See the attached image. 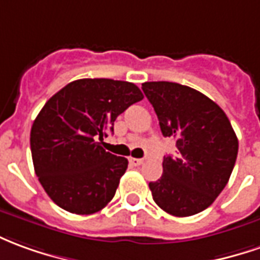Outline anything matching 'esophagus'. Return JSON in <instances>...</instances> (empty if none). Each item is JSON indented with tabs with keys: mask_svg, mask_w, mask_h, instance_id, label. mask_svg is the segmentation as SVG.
Wrapping results in <instances>:
<instances>
[{
	"mask_svg": "<svg viewBox=\"0 0 260 260\" xmlns=\"http://www.w3.org/2000/svg\"><path fill=\"white\" fill-rule=\"evenodd\" d=\"M128 162L132 164V165H134V167H139V165H141V164L144 162V159H141V158H133V156H130V158H128Z\"/></svg>",
	"mask_w": 260,
	"mask_h": 260,
	"instance_id": "1",
	"label": "esophagus"
}]
</instances>
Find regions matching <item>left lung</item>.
Returning <instances> with one entry per match:
<instances>
[{"mask_svg":"<svg viewBox=\"0 0 260 260\" xmlns=\"http://www.w3.org/2000/svg\"><path fill=\"white\" fill-rule=\"evenodd\" d=\"M161 132L176 140L175 156H164L162 176L150 182L152 199L175 217L209 207L228 183L238 139L227 115L202 92L176 82H144Z\"/></svg>","mask_w":260,"mask_h":260,"instance_id":"8db88e82","label":"left lung"}]
</instances>
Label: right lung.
<instances>
[{
  "mask_svg": "<svg viewBox=\"0 0 260 260\" xmlns=\"http://www.w3.org/2000/svg\"><path fill=\"white\" fill-rule=\"evenodd\" d=\"M143 98L127 81L84 78L46 102L33 121L30 151L39 182L58 207L93 214L113 199L128 161L102 143L116 117Z\"/></svg>",
  "mask_w": 260,
  "mask_h": 260,
  "instance_id": "obj_1",
  "label": "right lung"
}]
</instances>
